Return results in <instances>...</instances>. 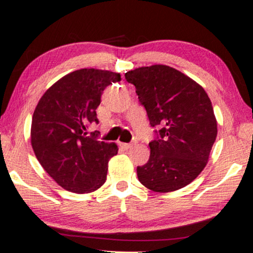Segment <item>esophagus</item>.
<instances>
[{"label": "esophagus", "mask_w": 253, "mask_h": 253, "mask_svg": "<svg viewBox=\"0 0 253 253\" xmlns=\"http://www.w3.org/2000/svg\"><path fill=\"white\" fill-rule=\"evenodd\" d=\"M135 145V143H123V142H120V146L123 147L124 149H129V148H132V147Z\"/></svg>", "instance_id": "obj_1"}]
</instances>
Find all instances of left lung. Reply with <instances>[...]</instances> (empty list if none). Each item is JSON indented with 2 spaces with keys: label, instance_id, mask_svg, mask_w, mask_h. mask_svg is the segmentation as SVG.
Here are the masks:
<instances>
[{
  "label": "left lung",
  "instance_id": "left-lung-1",
  "mask_svg": "<svg viewBox=\"0 0 253 253\" xmlns=\"http://www.w3.org/2000/svg\"><path fill=\"white\" fill-rule=\"evenodd\" d=\"M125 78L135 86L150 125L160 127L148 162L136 168L137 178L155 193L181 189L206 167L216 140L211 101L202 86L168 65L142 66Z\"/></svg>",
  "mask_w": 253,
  "mask_h": 253
}]
</instances>
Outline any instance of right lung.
Returning a JSON list of instances; mask_svg holds the SVG:
<instances>
[{
  "label": "right lung",
  "mask_w": 253,
  "mask_h": 253,
  "mask_svg": "<svg viewBox=\"0 0 253 253\" xmlns=\"http://www.w3.org/2000/svg\"><path fill=\"white\" fill-rule=\"evenodd\" d=\"M120 73L81 69L62 77L42 95L31 123V146L42 167L65 190L92 193L106 181L108 161L117 143L87 134L98 123L95 110L106 86Z\"/></svg>",
  "instance_id": "obj_1"
}]
</instances>
